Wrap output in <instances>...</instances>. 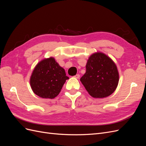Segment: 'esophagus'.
<instances>
[{"mask_svg":"<svg viewBox=\"0 0 146 146\" xmlns=\"http://www.w3.org/2000/svg\"><path fill=\"white\" fill-rule=\"evenodd\" d=\"M74 77L76 78H80V75L77 74V75H76V76H74Z\"/></svg>","mask_w":146,"mask_h":146,"instance_id":"esophagus-1","label":"esophagus"}]
</instances>
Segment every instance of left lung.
Instances as JSON below:
<instances>
[{"label":"left lung","instance_id":"1","mask_svg":"<svg viewBox=\"0 0 146 146\" xmlns=\"http://www.w3.org/2000/svg\"><path fill=\"white\" fill-rule=\"evenodd\" d=\"M119 80L115 63L101 52L90 56L86 64V72L80 78L88 93L94 98H104L113 94Z\"/></svg>","mask_w":146,"mask_h":146}]
</instances>
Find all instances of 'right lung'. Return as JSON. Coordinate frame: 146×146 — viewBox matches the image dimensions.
I'll return each mask as SVG.
<instances>
[{
	"label": "right lung",
	"instance_id": "right-lung-1",
	"mask_svg": "<svg viewBox=\"0 0 146 146\" xmlns=\"http://www.w3.org/2000/svg\"><path fill=\"white\" fill-rule=\"evenodd\" d=\"M64 69L54 57L42 60L35 66L30 78L34 93L44 99H54L59 94L66 80Z\"/></svg>",
	"mask_w": 146,
	"mask_h": 146
}]
</instances>
